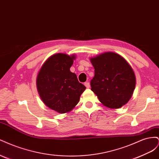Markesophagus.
<instances>
[{
    "label": "esophagus",
    "mask_w": 159,
    "mask_h": 159,
    "mask_svg": "<svg viewBox=\"0 0 159 159\" xmlns=\"http://www.w3.org/2000/svg\"><path fill=\"white\" fill-rule=\"evenodd\" d=\"M84 85H85V86L87 88H90V84H89V82H85V84H84Z\"/></svg>",
    "instance_id": "34e87169"
}]
</instances>
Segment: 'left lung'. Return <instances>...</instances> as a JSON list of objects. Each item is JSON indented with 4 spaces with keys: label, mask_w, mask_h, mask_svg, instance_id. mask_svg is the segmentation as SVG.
Returning a JSON list of instances; mask_svg holds the SVG:
<instances>
[{
    "label": "left lung",
    "mask_w": 159,
    "mask_h": 159,
    "mask_svg": "<svg viewBox=\"0 0 159 159\" xmlns=\"http://www.w3.org/2000/svg\"><path fill=\"white\" fill-rule=\"evenodd\" d=\"M95 75L91 80V91L99 102L110 109H119L131 98L136 78L127 61L117 53L107 52L91 57Z\"/></svg>",
    "instance_id": "1"
}]
</instances>
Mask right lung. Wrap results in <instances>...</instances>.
Listing matches in <instances>:
<instances>
[{"mask_svg": "<svg viewBox=\"0 0 159 159\" xmlns=\"http://www.w3.org/2000/svg\"><path fill=\"white\" fill-rule=\"evenodd\" d=\"M75 59V54H55L46 60L37 75L36 87L42 101L61 114L71 111L86 89L70 71Z\"/></svg>", "mask_w": 159, "mask_h": 159, "instance_id": "obj_1", "label": "right lung"}]
</instances>
